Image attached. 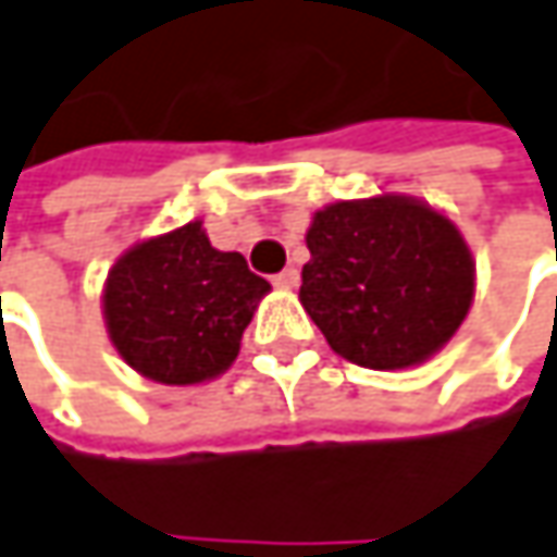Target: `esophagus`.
Wrapping results in <instances>:
<instances>
[{"label":"esophagus","instance_id":"1","mask_svg":"<svg viewBox=\"0 0 557 557\" xmlns=\"http://www.w3.org/2000/svg\"><path fill=\"white\" fill-rule=\"evenodd\" d=\"M274 283H277L280 289H293L299 283V271L296 268H286V271H280L277 277H274Z\"/></svg>","mask_w":557,"mask_h":557}]
</instances>
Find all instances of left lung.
<instances>
[{"mask_svg":"<svg viewBox=\"0 0 557 557\" xmlns=\"http://www.w3.org/2000/svg\"><path fill=\"white\" fill-rule=\"evenodd\" d=\"M299 299L331 350L370 370L428 360L462 325L472 255L446 216L408 197L341 200L315 213Z\"/></svg>","mask_w":557,"mask_h":557,"instance_id":"left-lung-1","label":"left lung"}]
</instances>
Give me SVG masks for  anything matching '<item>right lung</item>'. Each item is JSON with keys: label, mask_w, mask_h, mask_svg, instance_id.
<instances>
[{"label": "right lung", "mask_w": 557, "mask_h": 557, "mask_svg": "<svg viewBox=\"0 0 557 557\" xmlns=\"http://www.w3.org/2000/svg\"><path fill=\"white\" fill-rule=\"evenodd\" d=\"M271 283L238 251H216L200 223L127 251L104 286L114 347L143 376L165 385L213 380L238 357L258 299Z\"/></svg>", "instance_id": "add662e5"}]
</instances>
